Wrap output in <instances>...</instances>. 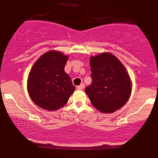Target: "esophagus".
Masks as SVG:
<instances>
[{"label":"esophagus","instance_id":"esophagus-1","mask_svg":"<svg viewBox=\"0 0 158 158\" xmlns=\"http://www.w3.org/2000/svg\"><path fill=\"white\" fill-rule=\"evenodd\" d=\"M84 87H85V84L84 83H81L79 86H77L78 89H83Z\"/></svg>","mask_w":158,"mask_h":158}]
</instances>
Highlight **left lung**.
Here are the masks:
<instances>
[{
    "mask_svg": "<svg viewBox=\"0 0 158 158\" xmlns=\"http://www.w3.org/2000/svg\"><path fill=\"white\" fill-rule=\"evenodd\" d=\"M92 84L86 93L94 107L103 113H112L126 104L131 94V81L126 69L110 53L91 57Z\"/></svg>",
    "mask_w": 158,
    "mask_h": 158,
    "instance_id": "left-lung-1",
    "label": "left lung"
}]
</instances>
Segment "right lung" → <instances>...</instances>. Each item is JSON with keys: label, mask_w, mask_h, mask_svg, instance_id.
Instances as JSON below:
<instances>
[{"label": "right lung", "mask_w": 158, "mask_h": 158, "mask_svg": "<svg viewBox=\"0 0 158 158\" xmlns=\"http://www.w3.org/2000/svg\"><path fill=\"white\" fill-rule=\"evenodd\" d=\"M68 56L51 51L43 54L32 66L28 79V91L37 106L55 110L67 104L74 92L71 78L64 72Z\"/></svg>", "instance_id": "obj_1"}]
</instances>
